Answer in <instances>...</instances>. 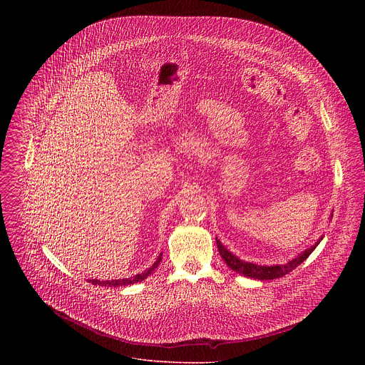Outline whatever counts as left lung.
I'll use <instances>...</instances> for the list:
<instances>
[{
    "instance_id": "left-lung-1",
    "label": "left lung",
    "mask_w": 365,
    "mask_h": 365,
    "mask_svg": "<svg viewBox=\"0 0 365 365\" xmlns=\"http://www.w3.org/2000/svg\"><path fill=\"white\" fill-rule=\"evenodd\" d=\"M333 216V213H330V217ZM323 239V236L311 246L309 249H307L305 252H302L299 256H297L295 259L285 262V264H274V265H259L255 262H249V261L240 260L237 256H235L233 253H230L223 245L222 242L216 237V245H217V250L220 257L226 262V265L233 269L235 272L245 275L247 278H255V279H275V278H281L284 275H287L288 272H291L292 269H295L299 264H302L304 261L307 260L313 250L316 249V246L320 243V240Z\"/></svg>"
}]
</instances>
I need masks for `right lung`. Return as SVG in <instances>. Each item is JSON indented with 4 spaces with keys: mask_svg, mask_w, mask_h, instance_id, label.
Here are the masks:
<instances>
[{
    "mask_svg": "<svg viewBox=\"0 0 365 365\" xmlns=\"http://www.w3.org/2000/svg\"><path fill=\"white\" fill-rule=\"evenodd\" d=\"M161 256L163 253H160V256L157 257V260L153 262V265L150 268H148L145 272L142 274H136L135 277L130 278H122V279H105V281H100V279H88L93 285H100V287H126V285H132L136 282H140L143 279H146L149 275L153 274V271L156 269L161 261Z\"/></svg>",
    "mask_w": 365,
    "mask_h": 365,
    "instance_id": "add662e5",
    "label": "right lung"
}]
</instances>
